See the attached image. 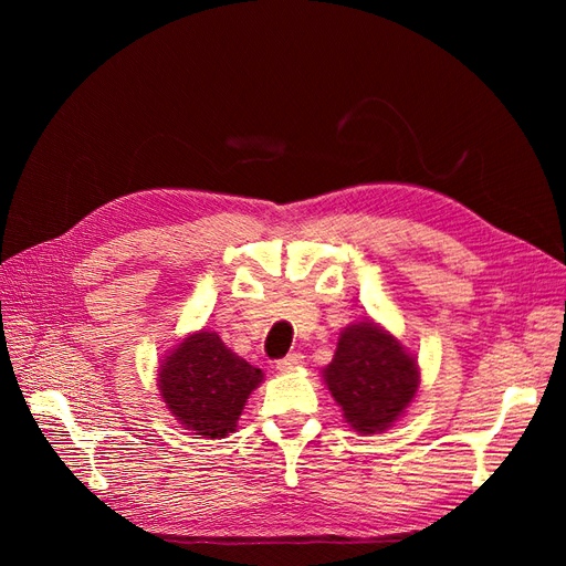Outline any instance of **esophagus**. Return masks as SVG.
Segmentation results:
<instances>
[{"mask_svg": "<svg viewBox=\"0 0 566 566\" xmlns=\"http://www.w3.org/2000/svg\"><path fill=\"white\" fill-rule=\"evenodd\" d=\"M304 364V356L302 354H287L285 358H281V361H276V370L279 373H290V370H295V368H300Z\"/></svg>", "mask_w": 566, "mask_h": 566, "instance_id": "34e87169", "label": "esophagus"}]
</instances>
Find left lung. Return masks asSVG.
Listing matches in <instances>:
<instances>
[{
    "label": "left lung",
    "mask_w": 566,
    "mask_h": 566,
    "mask_svg": "<svg viewBox=\"0 0 566 566\" xmlns=\"http://www.w3.org/2000/svg\"><path fill=\"white\" fill-rule=\"evenodd\" d=\"M321 378L354 432L380 434L416 401L420 366L385 325L361 318L339 331Z\"/></svg>",
    "instance_id": "8db88e82"
}]
</instances>
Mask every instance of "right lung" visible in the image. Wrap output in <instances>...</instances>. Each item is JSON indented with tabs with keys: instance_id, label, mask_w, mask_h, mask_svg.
I'll return each mask as SVG.
<instances>
[{
	"instance_id": "1",
	"label": "right lung",
	"mask_w": 566,
	"mask_h": 566,
	"mask_svg": "<svg viewBox=\"0 0 566 566\" xmlns=\"http://www.w3.org/2000/svg\"><path fill=\"white\" fill-rule=\"evenodd\" d=\"M262 382L264 373L208 328L179 339L158 368V389L167 410L184 430L205 439L235 432L250 394Z\"/></svg>"
}]
</instances>
